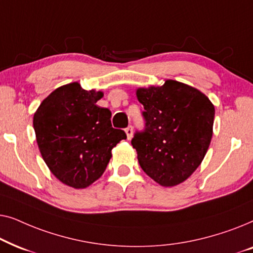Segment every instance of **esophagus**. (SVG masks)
Listing matches in <instances>:
<instances>
[{
  "mask_svg": "<svg viewBox=\"0 0 253 253\" xmlns=\"http://www.w3.org/2000/svg\"><path fill=\"white\" fill-rule=\"evenodd\" d=\"M126 137H127V139H131V138H132V134H133V127L131 126H129L126 129Z\"/></svg>",
  "mask_w": 253,
  "mask_h": 253,
  "instance_id": "obj_1",
  "label": "esophagus"
}]
</instances>
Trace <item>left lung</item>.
Instances as JSON below:
<instances>
[{
    "mask_svg": "<svg viewBox=\"0 0 253 253\" xmlns=\"http://www.w3.org/2000/svg\"><path fill=\"white\" fill-rule=\"evenodd\" d=\"M145 129L131 140L140 167L162 186H175L199 167L213 134L214 109L192 86L171 81L138 88Z\"/></svg>",
    "mask_w": 253,
    "mask_h": 253,
    "instance_id": "8db88e82",
    "label": "left lung"
}]
</instances>
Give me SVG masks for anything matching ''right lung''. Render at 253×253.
<instances>
[{"label":"right lung","instance_id":"obj_1","mask_svg":"<svg viewBox=\"0 0 253 253\" xmlns=\"http://www.w3.org/2000/svg\"><path fill=\"white\" fill-rule=\"evenodd\" d=\"M101 91H86L79 83L50 93L34 113L33 127L40 153L62 183L84 189L101 177L123 130L114 129L108 108L96 105Z\"/></svg>","mask_w":253,"mask_h":253}]
</instances>
